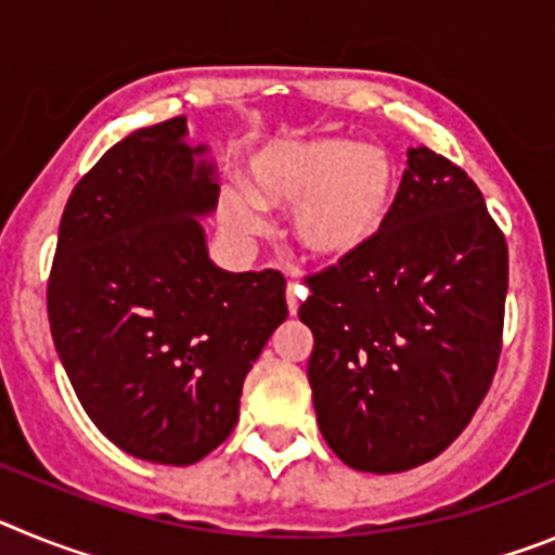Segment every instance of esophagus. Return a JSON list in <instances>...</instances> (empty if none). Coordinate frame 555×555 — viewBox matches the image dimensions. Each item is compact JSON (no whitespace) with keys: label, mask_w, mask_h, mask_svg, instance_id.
Returning a JSON list of instances; mask_svg holds the SVG:
<instances>
[{"label":"esophagus","mask_w":555,"mask_h":555,"mask_svg":"<svg viewBox=\"0 0 555 555\" xmlns=\"http://www.w3.org/2000/svg\"><path fill=\"white\" fill-rule=\"evenodd\" d=\"M306 300V286H300L297 281L288 283L286 288V302H288V313H297L300 311V302Z\"/></svg>","instance_id":"1"}]
</instances>
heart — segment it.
Returning <instances> with one entry per match:
<instances>
[{
	"instance_id": "1",
	"label": "heart",
	"mask_w": 555,
	"mask_h": 555,
	"mask_svg": "<svg viewBox=\"0 0 555 555\" xmlns=\"http://www.w3.org/2000/svg\"><path fill=\"white\" fill-rule=\"evenodd\" d=\"M400 197V169L380 146L341 135L283 139L247 164V189L219 197L228 233L253 238L267 228L263 208H292L294 238L320 263L356 261L384 235Z\"/></svg>"
}]
</instances>
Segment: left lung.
<instances>
[{
	"label": "left lung",
	"mask_w": 555,
	"mask_h": 555,
	"mask_svg": "<svg viewBox=\"0 0 555 555\" xmlns=\"http://www.w3.org/2000/svg\"><path fill=\"white\" fill-rule=\"evenodd\" d=\"M308 384L327 448L361 473H405L459 439L503 350L506 235L467 171L428 146L384 235L308 274Z\"/></svg>",
	"instance_id": "left-lung-1"
}]
</instances>
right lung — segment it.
<instances>
[{
  "label": "right lung",
  "mask_w": 555,
  "mask_h": 555,
  "mask_svg": "<svg viewBox=\"0 0 555 555\" xmlns=\"http://www.w3.org/2000/svg\"><path fill=\"white\" fill-rule=\"evenodd\" d=\"M183 135V116L135 130L82 175L47 283L52 341L91 423L171 467L228 439L244 377L288 317L278 269L208 261L194 217L219 185Z\"/></svg>",
  "instance_id": "1"
}]
</instances>
